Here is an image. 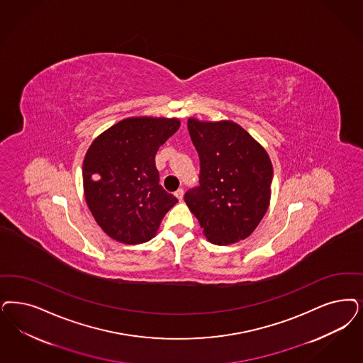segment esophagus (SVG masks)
<instances>
[{
	"label": "esophagus",
	"instance_id": "obj_1",
	"mask_svg": "<svg viewBox=\"0 0 363 363\" xmlns=\"http://www.w3.org/2000/svg\"><path fill=\"white\" fill-rule=\"evenodd\" d=\"M174 196L178 200L182 201V199H184V189H178V190L175 191Z\"/></svg>",
	"mask_w": 363,
	"mask_h": 363
}]
</instances>
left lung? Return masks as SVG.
<instances>
[{"label":"left lung","mask_w":363,"mask_h":363,"mask_svg":"<svg viewBox=\"0 0 363 363\" xmlns=\"http://www.w3.org/2000/svg\"><path fill=\"white\" fill-rule=\"evenodd\" d=\"M189 134L200 155V186L185 202L208 241L229 245L248 238L271 201L272 162L263 146L232 121L189 118Z\"/></svg>","instance_id":"1"}]
</instances>
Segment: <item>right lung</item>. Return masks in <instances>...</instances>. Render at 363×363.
<instances>
[{"instance_id":"add662e5","label":"right lung","mask_w":363,"mask_h":363,"mask_svg":"<svg viewBox=\"0 0 363 363\" xmlns=\"http://www.w3.org/2000/svg\"><path fill=\"white\" fill-rule=\"evenodd\" d=\"M179 125L178 118L131 116L103 131L88 147L83 161L86 202L115 241H149L178 202L160 185L155 154Z\"/></svg>"}]
</instances>
